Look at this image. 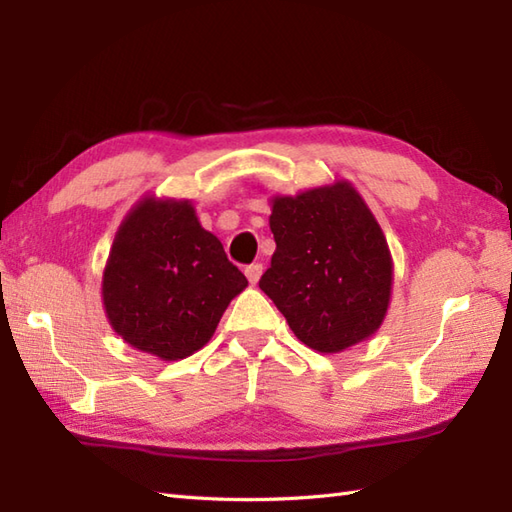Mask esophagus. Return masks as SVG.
Returning <instances> with one entry per match:
<instances>
[{
    "label": "esophagus",
    "instance_id": "esophagus-1",
    "mask_svg": "<svg viewBox=\"0 0 512 512\" xmlns=\"http://www.w3.org/2000/svg\"><path fill=\"white\" fill-rule=\"evenodd\" d=\"M262 264H253V266H248L246 270H244V273H246V279L250 281V284H257V281H259V277H262Z\"/></svg>",
    "mask_w": 512,
    "mask_h": 512
}]
</instances>
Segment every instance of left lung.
Masks as SVG:
<instances>
[{"instance_id":"8db88e82","label":"left lung","mask_w":512,"mask_h":512,"mask_svg":"<svg viewBox=\"0 0 512 512\" xmlns=\"http://www.w3.org/2000/svg\"><path fill=\"white\" fill-rule=\"evenodd\" d=\"M268 202L277 248L259 288L297 339L339 354L374 336L391 303L394 259L363 195L334 178Z\"/></svg>"}]
</instances>
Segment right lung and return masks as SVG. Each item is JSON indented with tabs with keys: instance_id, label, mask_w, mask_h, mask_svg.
<instances>
[{
	"instance_id": "add662e5",
	"label": "right lung",
	"mask_w": 512,
	"mask_h": 512,
	"mask_svg": "<svg viewBox=\"0 0 512 512\" xmlns=\"http://www.w3.org/2000/svg\"><path fill=\"white\" fill-rule=\"evenodd\" d=\"M246 277L191 200L145 195L123 217L101 281L105 317L134 350L180 361L211 341Z\"/></svg>"
}]
</instances>
